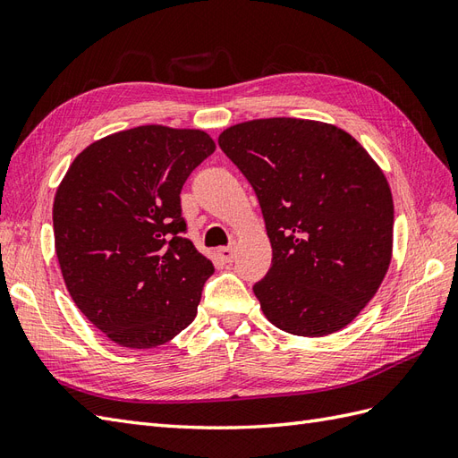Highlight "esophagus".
I'll use <instances>...</instances> for the list:
<instances>
[{
    "label": "esophagus",
    "instance_id": "obj_1",
    "mask_svg": "<svg viewBox=\"0 0 458 458\" xmlns=\"http://www.w3.org/2000/svg\"><path fill=\"white\" fill-rule=\"evenodd\" d=\"M218 257L225 263H232L233 261V248H232V245H226V248H218Z\"/></svg>",
    "mask_w": 458,
    "mask_h": 458
}]
</instances>
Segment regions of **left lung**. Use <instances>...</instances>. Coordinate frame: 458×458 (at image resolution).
I'll return each instance as SVG.
<instances>
[{"instance_id": "obj_1", "label": "left lung", "mask_w": 458, "mask_h": 458, "mask_svg": "<svg viewBox=\"0 0 458 458\" xmlns=\"http://www.w3.org/2000/svg\"><path fill=\"white\" fill-rule=\"evenodd\" d=\"M218 145L259 199L273 265L253 286L280 331L327 336L368 306L389 271L394 207L377 162L344 129L265 117Z\"/></svg>"}]
</instances>
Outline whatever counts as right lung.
<instances>
[{"label": "right lung", "instance_id": "right-lung-1", "mask_svg": "<svg viewBox=\"0 0 458 458\" xmlns=\"http://www.w3.org/2000/svg\"><path fill=\"white\" fill-rule=\"evenodd\" d=\"M215 148L203 129L139 125L81 150L57 185L67 292L112 343L157 348L195 319L215 267L183 236L180 193Z\"/></svg>", "mask_w": 458, "mask_h": 458}]
</instances>
